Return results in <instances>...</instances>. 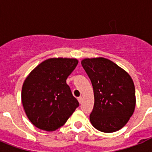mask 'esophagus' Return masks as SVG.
<instances>
[{"label": "esophagus", "mask_w": 152, "mask_h": 152, "mask_svg": "<svg viewBox=\"0 0 152 152\" xmlns=\"http://www.w3.org/2000/svg\"><path fill=\"white\" fill-rule=\"evenodd\" d=\"M77 100H78V102L80 103H82V100H83V99H82V97H81V96H79L78 98H77Z\"/></svg>", "instance_id": "34e87169"}]
</instances>
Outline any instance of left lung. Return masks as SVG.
I'll return each instance as SVG.
<instances>
[{"instance_id":"1","label":"left lung","mask_w":152,"mask_h":152,"mask_svg":"<svg viewBox=\"0 0 152 152\" xmlns=\"http://www.w3.org/2000/svg\"><path fill=\"white\" fill-rule=\"evenodd\" d=\"M81 64L94 94V105L90 115L91 124L103 132L118 131L135 110L133 80L124 70L104 58H85Z\"/></svg>"}]
</instances>
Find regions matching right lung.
Returning a JSON list of instances; mask_svg holds the SVG:
<instances>
[{"label":"right lung","mask_w":152,"mask_h":152,"mask_svg":"<svg viewBox=\"0 0 152 152\" xmlns=\"http://www.w3.org/2000/svg\"><path fill=\"white\" fill-rule=\"evenodd\" d=\"M77 63L75 58H49L28 75L21 97L26 116L36 127L45 131L58 129L79 107L66 84Z\"/></svg>","instance_id":"add662e5"}]
</instances>
